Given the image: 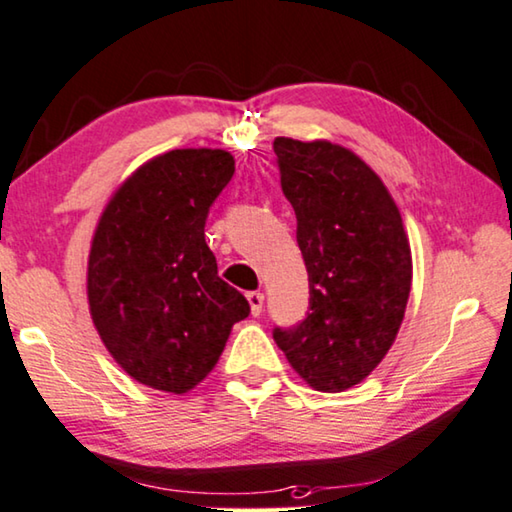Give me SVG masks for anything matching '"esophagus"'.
Returning a JSON list of instances; mask_svg holds the SVG:
<instances>
[{
    "label": "esophagus",
    "instance_id": "obj_1",
    "mask_svg": "<svg viewBox=\"0 0 512 512\" xmlns=\"http://www.w3.org/2000/svg\"><path fill=\"white\" fill-rule=\"evenodd\" d=\"M246 299L250 303V312L257 317L259 312H262V305H264V294L262 292H248Z\"/></svg>",
    "mask_w": 512,
    "mask_h": 512
}]
</instances>
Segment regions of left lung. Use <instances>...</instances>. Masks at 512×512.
Instances as JSON below:
<instances>
[{
  "label": "left lung",
  "mask_w": 512,
  "mask_h": 512,
  "mask_svg": "<svg viewBox=\"0 0 512 512\" xmlns=\"http://www.w3.org/2000/svg\"><path fill=\"white\" fill-rule=\"evenodd\" d=\"M273 151L310 280L308 317L273 340L315 391H347L400 331L411 289L407 232L384 181L352 149L276 137Z\"/></svg>",
  "instance_id": "left-lung-1"
}]
</instances>
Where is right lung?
<instances>
[{
  "instance_id": "add662e5",
  "label": "right lung",
  "mask_w": 512,
  "mask_h": 512,
  "mask_svg": "<svg viewBox=\"0 0 512 512\" xmlns=\"http://www.w3.org/2000/svg\"><path fill=\"white\" fill-rule=\"evenodd\" d=\"M232 174L230 151H167L137 167L98 218L91 322L119 368L156 391H193L250 312L204 241L209 207Z\"/></svg>"
}]
</instances>
